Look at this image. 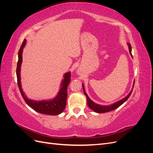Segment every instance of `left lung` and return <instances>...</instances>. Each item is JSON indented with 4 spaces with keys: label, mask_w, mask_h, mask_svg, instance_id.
<instances>
[{
    "label": "left lung",
    "mask_w": 153,
    "mask_h": 153,
    "mask_svg": "<svg viewBox=\"0 0 153 153\" xmlns=\"http://www.w3.org/2000/svg\"><path fill=\"white\" fill-rule=\"evenodd\" d=\"M128 48H129V53H130L131 56L133 57L132 54H131V45L129 43H128ZM134 84H135V81H134V82H133V87H132L131 91L126 97H124V98H123L122 100H119V101H117V102H115V103H114L112 105H99V104H97V103H94V101H92L89 98V97L88 96V95L87 94V93L85 92V88H84V84H82V87H83V90H84V94L86 96L87 102L88 106H89V107L91 109L93 110L94 112H97V113H105V112H110V111H112L115 109H116L119 107V106H120L122 104H123L125 102V101H126L129 98V97L130 96L131 92H132V91H133V89Z\"/></svg>",
    "instance_id": "1"
}]
</instances>
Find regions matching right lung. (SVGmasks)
<instances>
[{"instance_id": "obj_1", "label": "right lung", "mask_w": 153, "mask_h": 153, "mask_svg": "<svg viewBox=\"0 0 153 153\" xmlns=\"http://www.w3.org/2000/svg\"><path fill=\"white\" fill-rule=\"evenodd\" d=\"M26 39H24L21 47L18 52V61L17 63L16 68V76L18 85L19 87L21 94L23 98L25 100V103L28 105L30 108L34 110L36 112L40 114L56 115L62 113L64 110L65 109L66 105L67 99V88L71 81V73L69 71L66 73L64 75V78L61 82V87H60L59 91L56 96L51 100H45L41 101L32 100L27 98L24 92L23 91L21 84V77H20V71L21 66L22 62V52L23 49L25 47L26 44Z\"/></svg>"}]
</instances>
